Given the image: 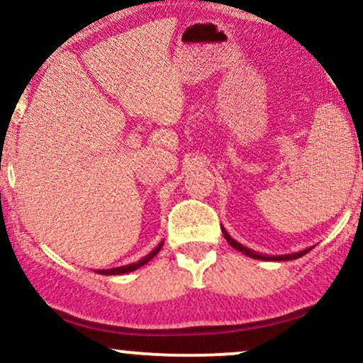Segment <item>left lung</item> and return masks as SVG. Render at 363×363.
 I'll return each mask as SVG.
<instances>
[{
    "label": "left lung",
    "instance_id": "1",
    "mask_svg": "<svg viewBox=\"0 0 363 363\" xmlns=\"http://www.w3.org/2000/svg\"><path fill=\"white\" fill-rule=\"evenodd\" d=\"M223 234H224L225 241H228L229 245H231L234 250L241 251V253H245L246 257H251V258H255V259H267V262H287V259H297V258L304 257L306 253H309V251H311V248H306V250H302V251H297V253H291V255H277V257H272V255H262V253H257V251H253V250L246 248V246L240 245V242L234 241L233 238L229 236V233L225 231L224 228H223Z\"/></svg>",
    "mask_w": 363,
    "mask_h": 363
}]
</instances>
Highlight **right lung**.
Segmentation results:
<instances>
[{"label":"right lung","mask_w":363,"mask_h":363,"mask_svg":"<svg viewBox=\"0 0 363 363\" xmlns=\"http://www.w3.org/2000/svg\"><path fill=\"white\" fill-rule=\"evenodd\" d=\"M163 242H164V241H161L160 245H157L156 248L151 251V253L146 255V257H144V258H140L139 262L130 263V265H123V267H117V268H106V270H95V272H96V274H100V275H122V274H129V272L138 270L139 267L146 265L147 262H151V259L155 258L157 253H160V250L163 248Z\"/></svg>","instance_id":"obj_1"}]
</instances>
